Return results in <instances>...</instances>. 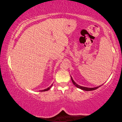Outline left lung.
<instances>
[{
  "label": "left lung",
  "mask_w": 122,
  "mask_h": 122,
  "mask_svg": "<svg viewBox=\"0 0 122 122\" xmlns=\"http://www.w3.org/2000/svg\"><path fill=\"white\" fill-rule=\"evenodd\" d=\"M71 80H72V82H73V84L75 85V86L78 87V88H80L82 89V90H84V91H93V90H95V89H97L99 88V87H100V86H98V87H94V88H87V87H82V86H79V85H78V84H76V83L74 81V80H73V79H72V78L71 77Z\"/></svg>",
  "instance_id": "left-lung-1"
}]
</instances>
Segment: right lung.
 <instances>
[{"label": "right lung", "instance_id": "right-lung-1", "mask_svg": "<svg viewBox=\"0 0 122 122\" xmlns=\"http://www.w3.org/2000/svg\"><path fill=\"white\" fill-rule=\"evenodd\" d=\"M51 86H52V85H51ZM51 86H50L49 87H48V88H46V89H44V90H41V92H44V91H48V90H49V89H50V88H51Z\"/></svg>", "mask_w": 122, "mask_h": 122}]
</instances>
